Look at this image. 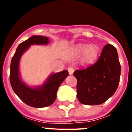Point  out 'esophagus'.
Listing matches in <instances>:
<instances>
[{
  "label": "esophagus",
  "mask_w": 132,
  "mask_h": 132,
  "mask_svg": "<svg viewBox=\"0 0 132 132\" xmlns=\"http://www.w3.org/2000/svg\"><path fill=\"white\" fill-rule=\"evenodd\" d=\"M68 71H69V75H73V73H74V69L71 67H69Z\"/></svg>",
  "instance_id": "34e87169"
}]
</instances>
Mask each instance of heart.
<instances>
[{"instance_id":"b5f03b06","label":"heart","mask_w":132,"mask_h":132,"mask_svg":"<svg viewBox=\"0 0 132 132\" xmlns=\"http://www.w3.org/2000/svg\"><path fill=\"white\" fill-rule=\"evenodd\" d=\"M76 55L78 57L83 55L82 59V63L89 65L93 63L97 58L98 55V48L96 45H90L88 44L81 45L77 47Z\"/></svg>"}]
</instances>
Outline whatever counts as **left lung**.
<instances>
[{"instance_id": "8db88e82", "label": "left lung", "mask_w": 132, "mask_h": 132, "mask_svg": "<svg viewBox=\"0 0 132 132\" xmlns=\"http://www.w3.org/2000/svg\"><path fill=\"white\" fill-rule=\"evenodd\" d=\"M120 73L117 50L111 44H107L94 65L73 73L77 79V95L79 102L90 106L106 102L117 90Z\"/></svg>"}]
</instances>
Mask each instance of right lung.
<instances>
[{"mask_svg":"<svg viewBox=\"0 0 132 132\" xmlns=\"http://www.w3.org/2000/svg\"><path fill=\"white\" fill-rule=\"evenodd\" d=\"M49 43L50 40L45 36H31L18 45L10 63V80L14 92L22 102L34 108L52 105L57 98L58 88L69 76L67 70L52 73L42 85L38 86H30L22 79L20 72L21 57L31 45H47Z\"/></svg>","mask_w":132,"mask_h":132,"instance_id":"1","label":"right lung"}]
</instances>
